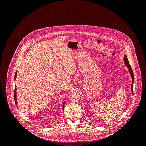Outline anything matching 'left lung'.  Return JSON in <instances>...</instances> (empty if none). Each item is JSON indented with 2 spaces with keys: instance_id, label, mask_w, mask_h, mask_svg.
<instances>
[{
  "instance_id": "8db88e82",
  "label": "left lung",
  "mask_w": 146,
  "mask_h": 146,
  "mask_svg": "<svg viewBox=\"0 0 146 146\" xmlns=\"http://www.w3.org/2000/svg\"><path fill=\"white\" fill-rule=\"evenodd\" d=\"M124 62H125L126 66L127 67V68H129V72H130V74H131V77H132V82L131 87H132V93H133L132 86H133V82H134V76H133V73L132 68H131V66H130V64H129V61H128V59H127V56H124Z\"/></svg>"
}]
</instances>
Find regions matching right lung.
<instances>
[{
  "instance_id": "right-lung-1",
  "label": "right lung",
  "mask_w": 146,
  "mask_h": 146,
  "mask_svg": "<svg viewBox=\"0 0 146 146\" xmlns=\"http://www.w3.org/2000/svg\"><path fill=\"white\" fill-rule=\"evenodd\" d=\"M16 75H17V72L15 73V79H16ZM14 99H15V104H16V88H15V91H14ZM64 102H64L63 103V108H64Z\"/></svg>"
}]
</instances>
